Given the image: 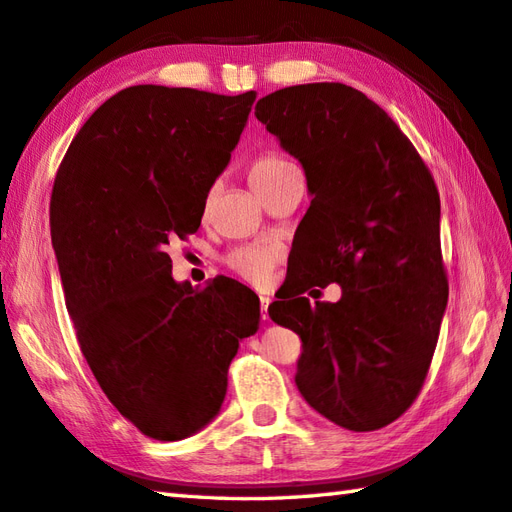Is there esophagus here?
Instances as JSON below:
<instances>
[{"mask_svg":"<svg viewBox=\"0 0 512 512\" xmlns=\"http://www.w3.org/2000/svg\"><path fill=\"white\" fill-rule=\"evenodd\" d=\"M269 298L267 296H260V316H263V320H269Z\"/></svg>","mask_w":512,"mask_h":512,"instance_id":"34e87169","label":"esophagus"}]
</instances>
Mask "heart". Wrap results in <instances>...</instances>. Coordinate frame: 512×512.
Returning <instances> with one entry per match:
<instances>
[{
    "mask_svg": "<svg viewBox=\"0 0 512 512\" xmlns=\"http://www.w3.org/2000/svg\"><path fill=\"white\" fill-rule=\"evenodd\" d=\"M291 168H296V165L289 159H285L283 154L265 152L260 154L252 163V168H249V183H252V187L256 190L260 185L276 181L278 176H283ZM278 258H280V249L276 245L256 243V245L234 249L232 254H227L225 260H227V267L236 271L241 278H245L247 283L265 285L271 276V269H274L278 263Z\"/></svg>",
    "mask_w": 512,
    "mask_h": 512,
    "instance_id": "1",
    "label": "heart"
}]
</instances>
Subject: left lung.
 <instances>
[{
  "mask_svg": "<svg viewBox=\"0 0 512 512\" xmlns=\"http://www.w3.org/2000/svg\"><path fill=\"white\" fill-rule=\"evenodd\" d=\"M256 119L302 163L314 196L269 318L302 340L296 384L309 406L342 429L378 431L415 402L440 336L435 181L398 123L344 83L271 92ZM331 282L343 287L338 303L311 308L301 296Z\"/></svg>",
  "mask_w": 512,
  "mask_h": 512,
  "instance_id": "1",
  "label": "left lung"
}]
</instances>
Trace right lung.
Returning a JSON list of instances; mask_svg holds the SVG:
<instances>
[{
    "label": "right lung",
    "mask_w": 512,
    "mask_h": 512,
    "mask_svg": "<svg viewBox=\"0 0 512 512\" xmlns=\"http://www.w3.org/2000/svg\"><path fill=\"white\" fill-rule=\"evenodd\" d=\"M256 92L130 86L72 139L50 198V236L83 358L125 420L161 442L221 411L238 342L260 302L218 276L176 283L165 252L201 225Z\"/></svg>",
    "instance_id": "obj_1"
}]
</instances>
